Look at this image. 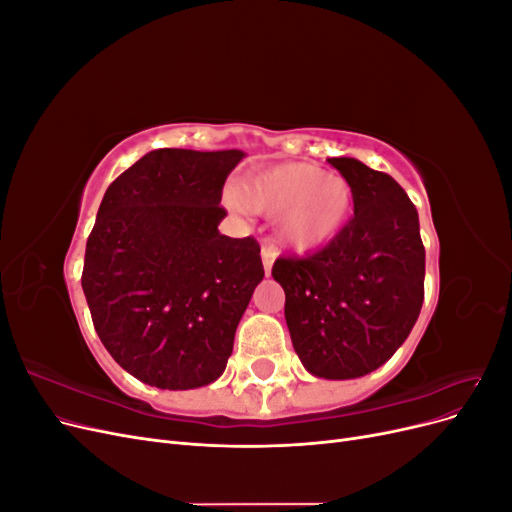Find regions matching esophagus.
Segmentation results:
<instances>
[{"label": "esophagus", "instance_id": "esophagus-1", "mask_svg": "<svg viewBox=\"0 0 512 512\" xmlns=\"http://www.w3.org/2000/svg\"><path fill=\"white\" fill-rule=\"evenodd\" d=\"M260 256H262V265H265V273H267V275H271V267H273V262H275V254H273V250H271L269 245H262Z\"/></svg>", "mask_w": 512, "mask_h": 512}]
</instances>
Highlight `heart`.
<instances>
[{"label":"heart","mask_w":512,"mask_h":512,"mask_svg":"<svg viewBox=\"0 0 512 512\" xmlns=\"http://www.w3.org/2000/svg\"><path fill=\"white\" fill-rule=\"evenodd\" d=\"M232 203L277 218V245L303 254L327 245L342 230L352 209V190L344 177L322 173L312 164L286 162L245 179Z\"/></svg>","instance_id":"obj_1"}]
</instances>
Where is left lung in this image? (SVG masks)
<instances>
[{
	"label": "left lung",
	"mask_w": 512,
	"mask_h": 512,
	"mask_svg": "<svg viewBox=\"0 0 512 512\" xmlns=\"http://www.w3.org/2000/svg\"><path fill=\"white\" fill-rule=\"evenodd\" d=\"M354 218L316 254L277 258L294 352L316 378L352 380L406 342L425 297V247L404 188L354 158H331Z\"/></svg>",
	"instance_id": "1"
}]
</instances>
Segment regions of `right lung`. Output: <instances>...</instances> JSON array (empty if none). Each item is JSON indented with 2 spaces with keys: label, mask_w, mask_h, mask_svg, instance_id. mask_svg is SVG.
<instances>
[{
  "label": "right lung",
  "mask_w": 512,
  "mask_h": 512,
  "mask_svg": "<svg viewBox=\"0 0 512 512\" xmlns=\"http://www.w3.org/2000/svg\"><path fill=\"white\" fill-rule=\"evenodd\" d=\"M239 149L149 151L102 198L83 292L104 348L141 382L188 391L218 380L254 288L256 239L220 235Z\"/></svg>",
  "instance_id": "add662e5"
}]
</instances>
